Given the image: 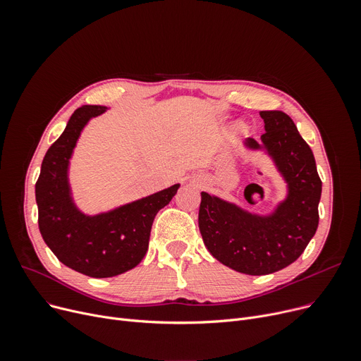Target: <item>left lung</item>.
<instances>
[{
    "label": "left lung",
    "instance_id": "8db88e82",
    "mask_svg": "<svg viewBox=\"0 0 361 361\" xmlns=\"http://www.w3.org/2000/svg\"><path fill=\"white\" fill-rule=\"evenodd\" d=\"M262 145L288 185V195L267 216L202 192L199 230L209 253L225 267L247 275H268L287 268L305 252L319 225L322 181L310 146L282 111H260Z\"/></svg>",
    "mask_w": 361,
    "mask_h": 361
}]
</instances>
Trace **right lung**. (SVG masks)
Masks as SVG:
<instances>
[{
  "label": "right lung",
  "mask_w": 361,
  "mask_h": 361,
  "mask_svg": "<svg viewBox=\"0 0 361 361\" xmlns=\"http://www.w3.org/2000/svg\"><path fill=\"white\" fill-rule=\"evenodd\" d=\"M105 106L85 105L74 111L63 135L48 149L35 185L37 224L44 241L66 267L92 278L124 274L142 262L152 224L178 190L174 184L155 195L99 215H85L74 204L68 164L83 127Z\"/></svg>",
  "instance_id": "obj_1"
}]
</instances>
